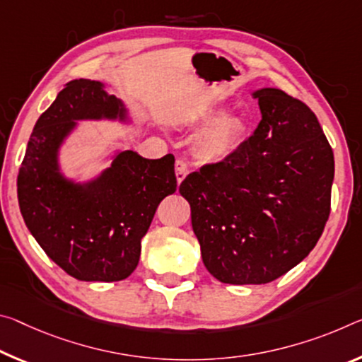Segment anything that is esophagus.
<instances>
[{
  "label": "esophagus",
  "mask_w": 362,
  "mask_h": 362,
  "mask_svg": "<svg viewBox=\"0 0 362 362\" xmlns=\"http://www.w3.org/2000/svg\"><path fill=\"white\" fill-rule=\"evenodd\" d=\"M188 175V165L183 159H177L175 160V177H177V183L183 182V179Z\"/></svg>",
  "instance_id": "1"
}]
</instances>
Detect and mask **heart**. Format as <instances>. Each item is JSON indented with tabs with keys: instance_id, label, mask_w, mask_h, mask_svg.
Returning <instances> with one entry per match:
<instances>
[{
	"instance_id": "b5f03b06",
	"label": "heart",
	"mask_w": 362,
	"mask_h": 362,
	"mask_svg": "<svg viewBox=\"0 0 362 362\" xmlns=\"http://www.w3.org/2000/svg\"><path fill=\"white\" fill-rule=\"evenodd\" d=\"M193 127H203L193 140L194 158L216 164L233 156L250 134V120L242 112H223V106H208L194 116Z\"/></svg>"
}]
</instances>
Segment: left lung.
Wrapping results in <instances>:
<instances>
[{
    "label": "left lung",
    "instance_id": "obj_1",
    "mask_svg": "<svg viewBox=\"0 0 362 362\" xmlns=\"http://www.w3.org/2000/svg\"><path fill=\"white\" fill-rule=\"evenodd\" d=\"M261 122L240 150L182 182L206 269L269 284L311 253L330 214L334 151L317 117L279 88L251 93Z\"/></svg>",
    "mask_w": 362,
    "mask_h": 362
}]
</instances>
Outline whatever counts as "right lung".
<instances>
[{
    "label": "right lung",
    "instance_id": "right-lung-1",
    "mask_svg": "<svg viewBox=\"0 0 362 362\" xmlns=\"http://www.w3.org/2000/svg\"><path fill=\"white\" fill-rule=\"evenodd\" d=\"M83 120L134 127L125 103L98 80L69 82L38 117L17 175L28 230L62 271L85 282H119L139 266L141 238L158 204L177 190L175 159H146L114 146L109 168L85 180L61 165L66 143Z\"/></svg>",
    "mask_w": 362,
    "mask_h": 362
}]
</instances>
